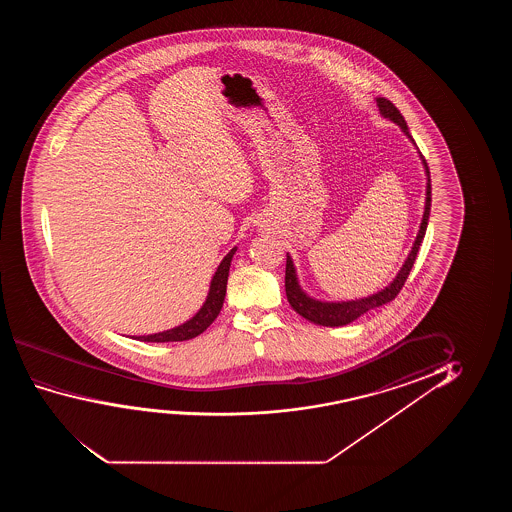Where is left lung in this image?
<instances>
[{"instance_id":"8db88e82","label":"left lung","mask_w":512,"mask_h":512,"mask_svg":"<svg viewBox=\"0 0 512 512\" xmlns=\"http://www.w3.org/2000/svg\"><path fill=\"white\" fill-rule=\"evenodd\" d=\"M378 103L379 113L395 122L400 129L406 133L407 138L413 141V136L409 134L407 129L406 120L402 117V113L397 110V106L393 105L390 99L376 98ZM421 155V152H420ZM421 161L425 166V173H427V199H425V211H423V220H421L420 231L414 241L413 250L407 255L404 266L400 267L399 274L395 276V280L378 294L369 295L364 299H357V301H346V302H322L311 299L309 295L302 292V288L299 287V281H297V274H295L294 262L292 257L287 253V269H285V290H287V299L290 302V306L297 311L302 318H306L309 322L316 323V325H323V327H341L346 323H351L353 320H357L358 316L364 315L371 309L379 308L383 304L393 301L400 290L406 283L407 276L413 269L414 260L420 250L421 241L425 238V232H427L428 217H430V203H432V187H430V171H428L427 162L421 155Z\"/></svg>"}]
</instances>
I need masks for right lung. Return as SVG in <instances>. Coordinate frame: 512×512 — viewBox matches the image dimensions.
Segmentation results:
<instances>
[{
	"label": "right lung",
	"instance_id": "1",
	"mask_svg": "<svg viewBox=\"0 0 512 512\" xmlns=\"http://www.w3.org/2000/svg\"><path fill=\"white\" fill-rule=\"evenodd\" d=\"M236 250L238 248H232L231 252L227 253L224 260L220 262L217 273H215L213 280H211L210 292H208L206 302H204L203 308L197 311L196 316H192L189 322L182 323V325H178L175 329L164 330V332L150 334V336H138L134 337V339L145 341V343H173V341H187V339L203 334L204 330L208 329L211 323L215 322L220 309L224 306L229 267H231V260Z\"/></svg>",
	"mask_w": 512,
	"mask_h": 512
}]
</instances>
